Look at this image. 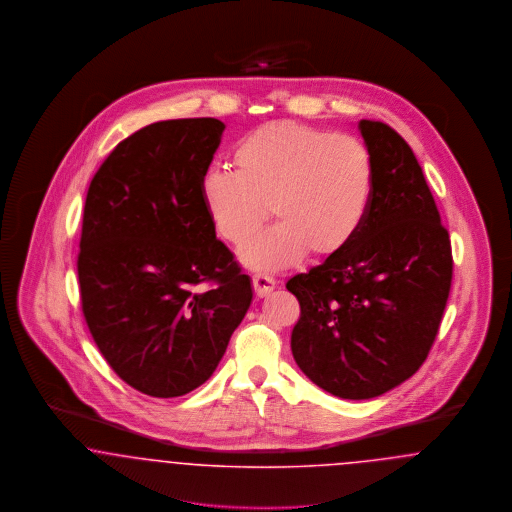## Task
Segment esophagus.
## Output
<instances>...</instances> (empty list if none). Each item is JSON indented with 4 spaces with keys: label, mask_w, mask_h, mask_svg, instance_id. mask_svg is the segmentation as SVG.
Wrapping results in <instances>:
<instances>
[{
    "label": "esophagus",
    "mask_w": 512,
    "mask_h": 512,
    "mask_svg": "<svg viewBox=\"0 0 512 512\" xmlns=\"http://www.w3.org/2000/svg\"><path fill=\"white\" fill-rule=\"evenodd\" d=\"M253 290L257 297H267L274 290V280L263 276V274H257V276H253Z\"/></svg>",
    "instance_id": "1"
}]
</instances>
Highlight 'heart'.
I'll use <instances>...</instances> for the list:
<instances>
[{"label": "heart", "mask_w": 512, "mask_h": 512, "mask_svg": "<svg viewBox=\"0 0 512 512\" xmlns=\"http://www.w3.org/2000/svg\"><path fill=\"white\" fill-rule=\"evenodd\" d=\"M234 163L238 172L207 167L199 192L215 232L234 245L263 224L272 201L280 222L245 245L242 259L249 267H293L307 253L330 259L359 234L374 167L357 136L303 122H270L238 142Z\"/></svg>", "instance_id": "b5f03b06"}]
</instances>
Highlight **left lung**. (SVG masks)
Wrapping results in <instances>:
<instances>
[{
	"mask_svg": "<svg viewBox=\"0 0 512 512\" xmlns=\"http://www.w3.org/2000/svg\"><path fill=\"white\" fill-rule=\"evenodd\" d=\"M374 182L353 242L286 288L299 305L297 366L341 399H370L399 386L426 361L453 278L441 224L413 149L380 121L359 122Z\"/></svg>",
	"mask_w": 512,
	"mask_h": 512,
	"instance_id": "obj_1",
	"label": "left lung"
}]
</instances>
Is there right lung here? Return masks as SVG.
Listing matches in <instances>:
<instances>
[{
  "label": "right lung",
  "mask_w": 512,
  "mask_h": 512,
  "mask_svg": "<svg viewBox=\"0 0 512 512\" xmlns=\"http://www.w3.org/2000/svg\"><path fill=\"white\" fill-rule=\"evenodd\" d=\"M222 130L211 117L144 126L109 153L86 195L82 313L103 359L151 397L207 382L253 299L199 192Z\"/></svg>",
  "instance_id": "1"
}]
</instances>
